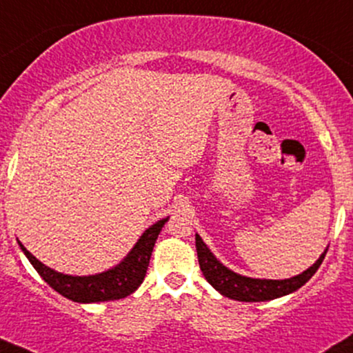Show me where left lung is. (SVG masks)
Returning <instances> with one entry per match:
<instances>
[{
    "mask_svg": "<svg viewBox=\"0 0 353 353\" xmlns=\"http://www.w3.org/2000/svg\"><path fill=\"white\" fill-rule=\"evenodd\" d=\"M196 252H198V262L201 268L204 278L211 283L221 294L228 296L236 301L245 303H259V301H270L285 294L293 293L298 288H301L304 283L311 280V276L317 272V268L323 263L325 254L319 256V260L303 272L301 275H296L290 280H259V278H247L237 273L230 272L225 268L211 250L208 249L206 243L201 241V237L196 234Z\"/></svg>",
    "mask_w": 353,
    "mask_h": 353,
    "instance_id": "left-lung-1",
    "label": "left lung"
}]
</instances>
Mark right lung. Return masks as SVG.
I'll list each match as a JSON object with an SVG mask.
<instances>
[{"label":"right lung","mask_w":353,"mask_h":353,"mask_svg":"<svg viewBox=\"0 0 353 353\" xmlns=\"http://www.w3.org/2000/svg\"><path fill=\"white\" fill-rule=\"evenodd\" d=\"M167 221L168 217L147 229L134 245V249L129 252V255L117 267L91 276L63 275V273L55 272L39 262L29 250H26L21 242L19 247L29 259V262L32 263V267L37 270L39 275L42 276V280L62 296L77 303L114 301V299L129 296L141 286L145 278L155 241Z\"/></svg>","instance_id":"right-lung-1"}]
</instances>
